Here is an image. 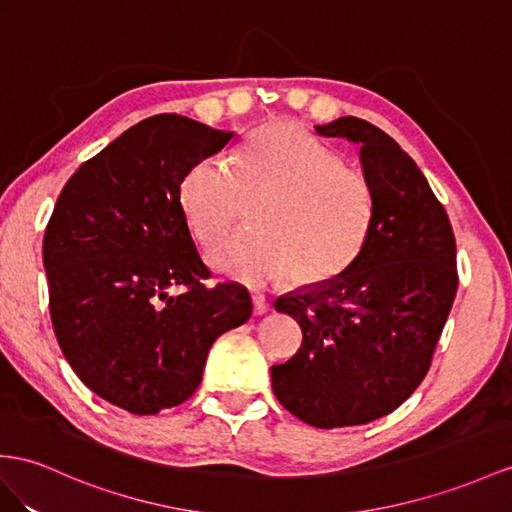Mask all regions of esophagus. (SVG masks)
<instances>
[{
	"label": "esophagus",
	"mask_w": 512,
	"mask_h": 512,
	"mask_svg": "<svg viewBox=\"0 0 512 512\" xmlns=\"http://www.w3.org/2000/svg\"><path fill=\"white\" fill-rule=\"evenodd\" d=\"M253 311H255V316H264V313L270 311L268 300L264 296H259V294L253 296Z\"/></svg>",
	"instance_id": "esophagus-1"
}]
</instances>
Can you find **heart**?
<instances>
[{
	"mask_svg": "<svg viewBox=\"0 0 512 512\" xmlns=\"http://www.w3.org/2000/svg\"><path fill=\"white\" fill-rule=\"evenodd\" d=\"M257 231L214 248L209 266L248 287H266L292 272L298 285L344 274L368 244L374 194L359 170L292 123H270L248 138L233 168L194 164L179 188L188 229L203 246L222 242L255 203Z\"/></svg>",
	"mask_w": 512,
	"mask_h": 512,
	"instance_id": "obj_1",
	"label": "heart"
}]
</instances>
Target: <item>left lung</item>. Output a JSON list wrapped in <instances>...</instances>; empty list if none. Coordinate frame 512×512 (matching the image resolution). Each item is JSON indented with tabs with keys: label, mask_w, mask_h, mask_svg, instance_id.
Here are the masks:
<instances>
[{
	"label": "left lung",
	"mask_w": 512,
	"mask_h": 512,
	"mask_svg": "<svg viewBox=\"0 0 512 512\" xmlns=\"http://www.w3.org/2000/svg\"><path fill=\"white\" fill-rule=\"evenodd\" d=\"M316 134L359 147L374 222L344 274L274 300L298 320L303 344L272 365V389L309 426H361L424 381L456 296V242L422 170L383 129L342 116Z\"/></svg>",
	"instance_id": "left-lung-1"
}]
</instances>
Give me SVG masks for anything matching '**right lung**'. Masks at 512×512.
Returning <instances> with one entry per match:
<instances>
[{
	"instance_id": "add662e5",
	"label": "right lung",
	"mask_w": 512,
	"mask_h": 512,
	"mask_svg": "<svg viewBox=\"0 0 512 512\" xmlns=\"http://www.w3.org/2000/svg\"><path fill=\"white\" fill-rule=\"evenodd\" d=\"M233 131L155 114L77 168L43 240L51 324L64 359L99 398L155 415L199 387L216 339L253 313L207 268L183 218L188 170Z\"/></svg>"
}]
</instances>
